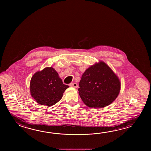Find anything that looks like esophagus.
<instances>
[{
    "label": "esophagus",
    "mask_w": 151,
    "mask_h": 151,
    "mask_svg": "<svg viewBox=\"0 0 151 151\" xmlns=\"http://www.w3.org/2000/svg\"><path fill=\"white\" fill-rule=\"evenodd\" d=\"M70 86L73 87L74 88H77V87H78V84L77 83H70Z\"/></svg>",
    "instance_id": "obj_1"
}]
</instances>
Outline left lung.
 Instances as JSON below:
<instances>
[{"label":"left lung","instance_id":"1","mask_svg":"<svg viewBox=\"0 0 151 151\" xmlns=\"http://www.w3.org/2000/svg\"><path fill=\"white\" fill-rule=\"evenodd\" d=\"M79 94L83 103L91 108L109 105L114 101L120 90L118 77L103 61L87 68L79 82Z\"/></svg>","mask_w":151,"mask_h":151}]
</instances>
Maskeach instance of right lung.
Segmentation results:
<instances>
[{
  "mask_svg": "<svg viewBox=\"0 0 151 151\" xmlns=\"http://www.w3.org/2000/svg\"><path fill=\"white\" fill-rule=\"evenodd\" d=\"M68 87L52 67L37 72L30 81V93L32 97L39 104L48 107L58 103Z\"/></svg>",
  "mask_w": 151,
  "mask_h": 151,
  "instance_id": "add662e5",
  "label": "right lung"
}]
</instances>
